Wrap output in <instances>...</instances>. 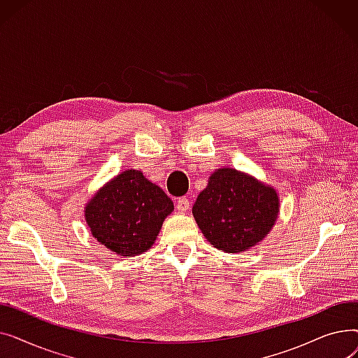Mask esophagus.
I'll use <instances>...</instances> for the list:
<instances>
[{
    "instance_id": "34e87169",
    "label": "esophagus",
    "mask_w": 358,
    "mask_h": 358,
    "mask_svg": "<svg viewBox=\"0 0 358 358\" xmlns=\"http://www.w3.org/2000/svg\"><path fill=\"white\" fill-rule=\"evenodd\" d=\"M176 206H177V210H178L180 213H184V212H187V210L190 209L192 203H190V200L187 199V197H180V199L177 200Z\"/></svg>"
}]
</instances>
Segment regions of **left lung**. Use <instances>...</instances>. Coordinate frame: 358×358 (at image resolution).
Returning a JSON list of instances; mask_svg holds the SVG:
<instances>
[{
	"instance_id": "left-lung-1",
	"label": "left lung",
	"mask_w": 358,
	"mask_h": 358,
	"mask_svg": "<svg viewBox=\"0 0 358 358\" xmlns=\"http://www.w3.org/2000/svg\"><path fill=\"white\" fill-rule=\"evenodd\" d=\"M277 192L234 168H219L199 194L193 216L204 238L224 252L251 250L278 216Z\"/></svg>"
}]
</instances>
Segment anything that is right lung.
<instances>
[{
  "instance_id": "1",
  "label": "right lung",
  "mask_w": 358,
  "mask_h": 358,
  "mask_svg": "<svg viewBox=\"0 0 358 358\" xmlns=\"http://www.w3.org/2000/svg\"><path fill=\"white\" fill-rule=\"evenodd\" d=\"M174 204L139 169H126L108 181L85 206L94 238L122 257H134L154 245L164 219Z\"/></svg>"
}]
</instances>
